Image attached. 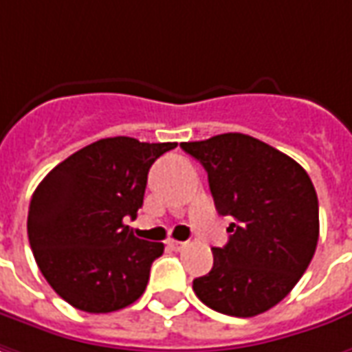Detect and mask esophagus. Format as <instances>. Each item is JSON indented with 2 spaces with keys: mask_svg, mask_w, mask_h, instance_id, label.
<instances>
[{
  "mask_svg": "<svg viewBox=\"0 0 352 352\" xmlns=\"http://www.w3.org/2000/svg\"><path fill=\"white\" fill-rule=\"evenodd\" d=\"M167 246H169L171 250H183L186 246V243H183V241H173V239H171V241H167Z\"/></svg>",
  "mask_w": 352,
  "mask_h": 352,
  "instance_id": "esophagus-1",
  "label": "esophagus"
}]
</instances>
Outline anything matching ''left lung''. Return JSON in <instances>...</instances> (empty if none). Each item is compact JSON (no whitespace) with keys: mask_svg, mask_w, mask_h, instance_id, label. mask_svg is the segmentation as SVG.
Returning a JSON list of instances; mask_svg holds the SVG:
<instances>
[{"mask_svg":"<svg viewBox=\"0 0 352 352\" xmlns=\"http://www.w3.org/2000/svg\"><path fill=\"white\" fill-rule=\"evenodd\" d=\"M208 171L219 216H229L214 266L192 281L216 312L250 318L283 300L316 252L318 196L308 173L274 146L241 133L183 142Z\"/></svg>","mask_w":352,"mask_h":352,"instance_id":"8db88e82","label":"left lung"}]
</instances>
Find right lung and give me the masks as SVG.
Here are the masks:
<instances>
[{
	"label": "right lung",
	"instance_id": "right-lung-1",
	"mask_svg": "<svg viewBox=\"0 0 352 352\" xmlns=\"http://www.w3.org/2000/svg\"><path fill=\"white\" fill-rule=\"evenodd\" d=\"M177 142L102 138L56 166L28 208V241L45 281L71 307L107 314L144 293L162 243L140 241L125 219L144 202L148 171Z\"/></svg>",
	"mask_w": 352,
	"mask_h": 352
}]
</instances>
